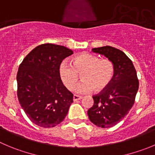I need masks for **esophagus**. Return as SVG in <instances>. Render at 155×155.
<instances>
[{"mask_svg": "<svg viewBox=\"0 0 155 155\" xmlns=\"http://www.w3.org/2000/svg\"><path fill=\"white\" fill-rule=\"evenodd\" d=\"M81 99H82V96H80V95H73V101H74V102H76V101H78V100H80Z\"/></svg>", "mask_w": 155, "mask_h": 155, "instance_id": "1", "label": "esophagus"}]
</instances>
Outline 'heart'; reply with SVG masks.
<instances>
[{"mask_svg": "<svg viewBox=\"0 0 155 155\" xmlns=\"http://www.w3.org/2000/svg\"><path fill=\"white\" fill-rule=\"evenodd\" d=\"M115 74V66L109 59H100L98 56L82 53L74 57L72 65L62 62L60 66V76L66 89L72 90L82 75L83 79L76 88L78 93H87L92 89L101 92L106 89Z\"/></svg>", "mask_w": 155, "mask_h": 155, "instance_id": "1", "label": "heart"}]
</instances>
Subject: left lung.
<instances>
[{"instance_id": "8db88e82", "label": "left lung", "mask_w": 155, "mask_h": 155, "mask_svg": "<svg viewBox=\"0 0 155 155\" xmlns=\"http://www.w3.org/2000/svg\"><path fill=\"white\" fill-rule=\"evenodd\" d=\"M92 51L113 62L115 74L106 89L92 96L94 104L87 113L94 125L110 128L121 121L133 106L139 82L132 62L121 50L106 46Z\"/></svg>"}]
</instances>
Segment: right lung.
Masks as SVG:
<instances>
[{"mask_svg":"<svg viewBox=\"0 0 155 155\" xmlns=\"http://www.w3.org/2000/svg\"><path fill=\"white\" fill-rule=\"evenodd\" d=\"M73 50L44 43L32 50L20 64L17 75V98L29 119L43 128L63 121L73 94L62 82L60 66Z\"/></svg>","mask_w":155,"mask_h":155,"instance_id":"1","label":"right lung"}]
</instances>
